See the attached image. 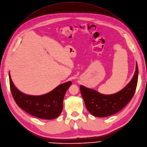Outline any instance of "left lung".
Returning a JSON list of instances; mask_svg holds the SVG:
<instances>
[{
	"instance_id": "1",
	"label": "left lung",
	"mask_w": 147,
	"mask_h": 147,
	"mask_svg": "<svg viewBox=\"0 0 147 147\" xmlns=\"http://www.w3.org/2000/svg\"><path fill=\"white\" fill-rule=\"evenodd\" d=\"M138 69L136 63L134 75L131 81L118 93L112 94H102L99 92L80 86L82 96L86 108L94 116L107 117L122 109L133 97L138 81Z\"/></svg>"
}]
</instances>
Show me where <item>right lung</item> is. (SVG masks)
Here are the masks:
<instances>
[{
	"instance_id": "right-lung-1",
	"label": "right lung",
	"mask_w": 147,
	"mask_h": 147,
	"mask_svg": "<svg viewBox=\"0 0 147 147\" xmlns=\"http://www.w3.org/2000/svg\"><path fill=\"white\" fill-rule=\"evenodd\" d=\"M9 80L11 92L17 105L30 115L43 119H53L61 114L65 94L72 84L69 81L60 84L45 94L31 96L25 94L17 89L10 72Z\"/></svg>"
}]
</instances>
